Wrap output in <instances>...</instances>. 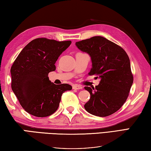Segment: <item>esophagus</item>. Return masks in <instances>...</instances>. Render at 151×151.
<instances>
[{
  "label": "esophagus",
  "instance_id": "34e87169",
  "mask_svg": "<svg viewBox=\"0 0 151 151\" xmlns=\"http://www.w3.org/2000/svg\"><path fill=\"white\" fill-rule=\"evenodd\" d=\"M73 89H82L83 87L79 85H74L73 86Z\"/></svg>",
  "mask_w": 151,
  "mask_h": 151
}]
</instances>
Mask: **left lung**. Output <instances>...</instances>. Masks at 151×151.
Instances as JSON below:
<instances>
[{
  "instance_id": "obj_1",
  "label": "left lung",
  "mask_w": 151,
  "mask_h": 151,
  "mask_svg": "<svg viewBox=\"0 0 151 151\" xmlns=\"http://www.w3.org/2000/svg\"><path fill=\"white\" fill-rule=\"evenodd\" d=\"M76 45L91 58L88 75L101 79L95 88L85 87L91 95L85 109L96 116L113 114L126 102L133 83L128 54L119 45L101 36L77 42Z\"/></svg>"
}]
</instances>
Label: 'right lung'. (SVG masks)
Returning a JSON list of instances; mask_svg holds the SVG:
<instances>
[{
	"label": "right lung",
	"instance_id": "right-lung-1",
	"mask_svg": "<svg viewBox=\"0 0 151 151\" xmlns=\"http://www.w3.org/2000/svg\"><path fill=\"white\" fill-rule=\"evenodd\" d=\"M70 44L71 41L37 38L17 57L11 68V88L27 113L40 118L53 114L63 93L72 89L68 84H54L48 77L50 72L56 70L60 55Z\"/></svg>",
	"mask_w": 151,
	"mask_h": 151
}]
</instances>
